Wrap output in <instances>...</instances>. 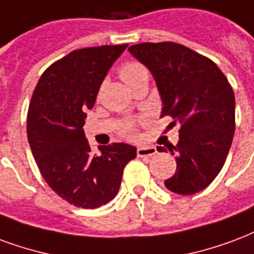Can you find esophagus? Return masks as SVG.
Returning a JSON list of instances; mask_svg holds the SVG:
<instances>
[{"label": "esophagus", "mask_w": 254, "mask_h": 254, "mask_svg": "<svg viewBox=\"0 0 254 254\" xmlns=\"http://www.w3.org/2000/svg\"><path fill=\"white\" fill-rule=\"evenodd\" d=\"M157 153L155 146L152 145H141L137 148V156L138 157H146V156H153Z\"/></svg>", "instance_id": "34e87169"}]
</instances>
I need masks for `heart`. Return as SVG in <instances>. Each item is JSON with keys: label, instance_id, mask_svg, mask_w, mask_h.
Returning <instances> with one entry per match:
<instances>
[{"label": "heart", "instance_id": "heart-1", "mask_svg": "<svg viewBox=\"0 0 254 254\" xmlns=\"http://www.w3.org/2000/svg\"><path fill=\"white\" fill-rule=\"evenodd\" d=\"M120 76L122 80L132 87L133 84L140 82L142 79H148L149 78V72L148 69L138 62H127L120 68ZM121 133L125 136H132L134 133V122L133 121H125L121 127Z\"/></svg>", "mask_w": 254, "mask_h": 254}]
</instances>
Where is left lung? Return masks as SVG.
I'll return each instance as SVG.
<instances>
[{"label": "left lung", "instance_id": "left-lung-1", "mask_svg": "<svg viewBox=\"0 0 254 254\" xmlns=\"http://www.w3.org/2000/svg\"><path fill=\"white\" fill-rule=\"evenodd\" d=\"M129 52L151 71L160 94L161 117L180 124L176 145L170 151L176 172L167 189L179 195L202 191L222 170L236 129V99L230 83L213 60L171 41L141 43Z\"/></svg>", "mask_w": 254, "mask_h": 254}]
</instances>
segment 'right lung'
Returning <instances> with one entry per match:
<instances>
[{
    "instance_id": "right-lung-1",
    "label": "right lung",
    "mask_w": 254,
    "mask_h": 254,
    "mask_svg": "<svg viewBox=\"0 0 254 254\" xmlns=\"http://www.w3.org/2000/svg\"><path fill=\"white\" fill-rule=\"evenodd\" d=\"M127 44L82 48L51 64L37 82L28 109L32 153L47 185L68 203L97 208L121 186L125 165L137 149L125 142L99 146L93 155L84 136L86 110Z\"/></svg>"
}]
</instances>
